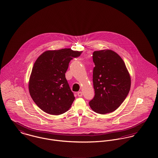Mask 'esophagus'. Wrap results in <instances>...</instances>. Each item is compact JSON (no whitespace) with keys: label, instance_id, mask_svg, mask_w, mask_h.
I'll use <instances>...</instances> for the list:
<instances>
[{"label":"esophagus","instance_id":"obj_1","mask_svg":"<svg viewBox=\"0 0 158 158\" xmlns=\"http://www.w3.org/2000/svg\"><path fill=\"white\" fill-rule=\"evenodd\" d=\"M77 95H78V97H82V96H83V92H82L81 91L78 92Z\"/></svg>","mask_w":158,"mask_h":158}]
</instances>
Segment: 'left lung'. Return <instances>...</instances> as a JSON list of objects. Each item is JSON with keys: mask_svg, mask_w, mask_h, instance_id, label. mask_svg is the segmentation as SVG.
Segmentation results:
<instances>
[{"mask_svg": "<svg viewBox=\"0 0 158 158\" xmlns=\"http://www.w3.org/2000/svg\"><path fill=\"white\" fill-rule=\"evenodd\" d=\"M94 97L89 102L95 113L105 114L116 110L127 97L131 78L122 58L111 50L95 51L92 55Z\"/></svg>", "mask_w": 158, "mask_h": 158, "instance_id": "8db88e82", "label": "left lung"}]
</instances>
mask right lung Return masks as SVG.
<instances>
[{
    "label": "right lung",
    "instance_id": "add662e5",
    "mask_svg": "<svg viewBox=\"0 0 158 158\" xmlns=\"http://www.w3.org/2000/svg\"><path fill=\"white\" fill-rule=\"evenodd\" d=\"M81 52L71 48L48 50L35 61L30 75L28 89L34 102L45 113H66L75 100L65 77L69 64Z\"/></svg>",
    "mask_w": 158,
    "mask_h": 158
}]
</instances>
